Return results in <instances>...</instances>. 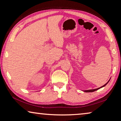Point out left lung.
<instances>
[{
  "instance_id": "obj_1",
  "label": "left lung",
  "mask_w": 121,
  "mask_h": 121,
  "mask_svg": "<svg viewBox=\"0 0 121 121\" xmlns=\"http://www.w3.org/2000/svg\"><path fill=\"white\" fill-rule=\"evenodd\" d=\"M110 79H109V81H108L107 82V83H106L105 85H104L103 86H101L100 87L97 88V89H92V90H84V92H94V91H97V90L100 89V88H102V87H104V86H105L107 84V83H108V82H109V81H110Z\"/></svg>"
}]
</instances>
